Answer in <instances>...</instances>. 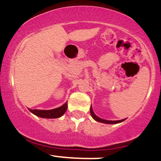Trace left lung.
Instances as JSON below:
<instances>
[{
    "label": "left lung",
    "instance_id": "1",
    "mask_svg": "<svg viewBox=\"0 0 161 161\" xmlns=\"http://www.w3.org/2000/svg\"><path fill=\"white\" fill-rule=\"evenodd\" d=\"M90 113H91V115H92V117H93V119H95L96 121L101 122V123H108V124H116V123H121V122H123V121L125 120V119H121V120H114V121H112V120H105V119H101V118H99L98 116H97L95 114H94L93 110H92V107H91V108H90Z\"/></svg>",
    "mask_w": 161,
    "mask_h": 161
}]
</instances>
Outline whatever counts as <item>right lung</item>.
Instances as JSON below:
<instances>
[{"label":"right lung","instance_id":"1","mask_svg":"<svg viewBox=\"0 0 161 161\" xmlns=\"http://www.w3.org/2000/svg\"><path fill=\"white\" fill-rule=\"evenodd\" d=\"M67 102L65 103L63 106L57 108L53 110H30L29 111L32 112L35 115L40 116L42 118H49V119H53V118H58L62 115H64L67 109Z\"/></svg>","mask_w":161,"mask_h":161}]
</instances>
